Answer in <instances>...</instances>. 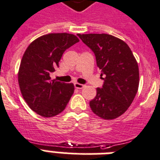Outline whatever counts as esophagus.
I'll return each mask as SVG.
<instances>
[{
  "label": "esophagus",
  "instance_id": "obj_1",
  "mask_svg": "<svg viewBox=\"0 0 160 160\" xmlns=\"http://www.w3.org/2000/svg\"><path fill=\"white\" fill-rule=\"evenodd\" d=\"M74 87H75V88H77V89H82L84 88V85H82V84H80V83H78V82H75V83H74Z\"/></svg>",
  "mask_w": 160,
  "mask_h": 160
}]
</instances>
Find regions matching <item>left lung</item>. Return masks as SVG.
<instances>
[{
	"mask_svg": "<svg viewBox=\"0 0 160 160\" xmlns=\"http://www.w3.org/2000/svg\"><path fill=\"white\" fill-rule=\"evenodd\" d=\"M96 57L103 85L90 101L92 111L103 119L124 113L138 92L139 72L132 51L119 38L108 34H78Z\"/></svg>",
	"mask_w": 160,
	"mask_h": 160,
	"instance_id": "1",
	"label": "left lung"
}]
</instances>
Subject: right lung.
<instances>
[{
	"label": "right lung",
	"instance_id": "1",
	"mask_svg": "<svg viewBox=\"0 0 160 160\" xmlns=\"http://www.w3.org/2000/svg\"><path fill=\"white\" fill-rule=\"evenodd\" d=\"M73 34L50 33L31 43L24 52L18 72L22 97L30 108L44 118L65 109L74 92L72 83L51 79L65 51L78 42Z\"/></svg>",
	"mask_w": 160,
	"mask_h": 160
}]
</instances>
